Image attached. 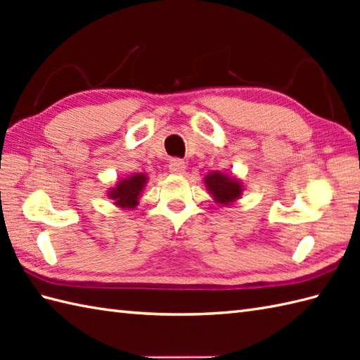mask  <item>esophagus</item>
Instances as JSON below:
<instances>
[{"label":"esophagus","mask_w":360,"mask_h":360,"mask_svg":"<svg viewBox=\"0 0 360 360\" xmlns=\"http://www.w3.org/2000/svg\"><path fill=\"white\" fill-rule=\"evenodd\" d=\"M168 168H170L172 173H182V172H184V168H186V164H184V160H182V159L174 158V159L170 160Z\"/></svg>","instance_id":"1"}]
</instances>
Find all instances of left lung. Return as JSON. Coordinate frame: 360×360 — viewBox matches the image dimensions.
Masks as SVG:
<instances>
[{"mask_svg":"<svg viewBox=\"0 0 360 360\" xmlns=\"http://www.w3.org/2000/svg\"><path fill=\"white\" fill-rule=\"evenodd\" d=\"M205 184L210 190V193L215 196L219 204H229L235 201L241 195V184L233 178L223 173H210L205 178Z\"/></svg>","mask_w":360,"mask_h":360,"instance_id":"8db88e82","label":"left lung"}]
</instances>
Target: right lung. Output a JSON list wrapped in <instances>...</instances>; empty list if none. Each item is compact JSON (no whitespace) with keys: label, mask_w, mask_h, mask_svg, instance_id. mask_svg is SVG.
Wrapping results in <instances>:
<instances>
[{"label":"right lung","mask_w":360,"mask_h":360,"mask_svg":"<svg viewBox=\"0 0 360 360\" xmlns=\"http://www.w3.org/2000/svg\"><path fill=\"white\" fill-rule=\"evenodd\" d=\"M147 182V176L145 174H134L129 176L128 179L120 181L116 188L110 192L111 200H114L116 205L120 207H134L137 204V198H139L142 188Z\"/></svg>","instance_id":"obj_1"}]
</instances>
